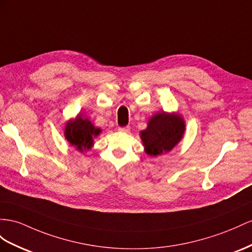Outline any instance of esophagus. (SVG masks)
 Returning <instances> with one entry per match:
<instances>
[{
    "label": "esophagus",
    "mask_w": 252,
    "mask_h": 252,
    "mask_svg": "<svg viewBox=\"0 0 252 252\" xmlns=\"http://www.w3.org/2000/svg\"><path fill=\"white\" fill-rule=\"evenodd\" d=\"M118 130L120 131V132H124V133H128L130 132V130H131V127H130V126H120Z\"/></svg>",
    "instance_id": "esophagus-1"
}]
</instances>
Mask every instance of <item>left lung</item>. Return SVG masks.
<instances>
[{"label":"left lung","instance_id":"left-lung-1","mask_svg":"<svg viewBox=\"0 0 252 252\" xmlns=\"http://www.w3.org/2000/svg\"><path fill=\"white\" fill-rule=\"evenodd\" d=\"M184 130V121L179 115L164 112L154 115L148 127L140 133L147 154L157 157L169 152L181 140Z\"/></svg>","mask_w":252,"mask_h":252}]
</instances>
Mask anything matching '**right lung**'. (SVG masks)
Masks as SVG:
<instances>
[{"mask_svg":"<svg viewBox=\"0 0 252 252\" xmlns=\"http://www.w3.org/2000/svg\"><path fill=\"white\" fill-rule=\"evenodd\" d=\"M101 130L94 126L87 118L79 115L74 121H70L64 128V136L77 150H89L94 144V138L98 136Z\"/></svg>","mask_w":252,"mask_h":252,"instance_id":"1","label":"right lung"}]
</instances>
